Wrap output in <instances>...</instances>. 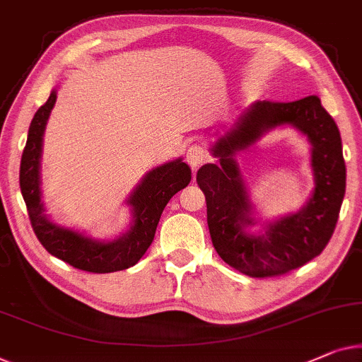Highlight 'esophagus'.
Masks as SVG:
<instances>
[{"label": "esophagus", "mask_w": 362, "mask_h": 362, "mask_svg": "<svg viewBox=\"0 0 362 362\" xmlns=\"http://www.w3.org/2000/svg\"><path fill=\"white\" fill-rule=\"evenodd\" d=\"M207 158V151L204 150V146L201 145H191L189 148L186 150V161L189 163L191 168L196 171L199 166H201L204 161Z\"/></svg>", "instance_id": "1"}]
</instances>
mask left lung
I'll use <instances>...</instances> for the list:
<instances>
[{"label":"left lung","instance_id":"left-lung-1","mask_svg":"<svg viewBox=\"0 0 362 362\" xmlns=\"http://www.w3.org/2000/svg\"><path fill=\"white\" fill-rule=\"evenodd\" d=\"M289 124L311 144L313 194L297 213L261 221L255 217L234 156L271 129ZM212 156L197 171L206 194L207 225L214 248L225 263L251 277L284 274L300 268L323 251L338 222L346 166L339 130L320 99L308 96L294 103L256 101L232 127L214 142ZM259 226V230L252 228Z\"/></svg>","mask_w":362,"mask_h":362}]
</instances>
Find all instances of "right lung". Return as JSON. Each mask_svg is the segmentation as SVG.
Instances as JSON below:
<instances>
[{"instance_id":"add662e5","label":"right lung","mask_w":362,"mask_h":362,"mask_svg":"<svg viewBox=\"0 0 362 362\" xmlns=\"http://www.w3.org/2000/svg\"><path fill=\"white\" fill-rule=\"evenodd\" d=\"M57 101V88L30 122L28 142L21 158L19 185L28 206L29 218L39 242L50 255L88 272H114L127 269L145 255L155 238L161 212L177 191L191 181V168L176 158L145 173L125 204L130 207L127 230L111 240L93 238L80 230L54 222L45 214L40 189V160L47 120Z\"/></svg>"}]
</instances>
